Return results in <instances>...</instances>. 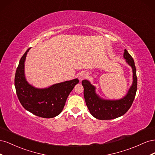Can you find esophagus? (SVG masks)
Wrapping results in <instances>:
<instances>
[{
    "mask_svg": "<svg viewBox=\"0 0 155 155\" xmlns=\"http://www.w3.org/2000/svg\"><path fill=\"white\" fill-rule=\"evenodd\" d=\"M87 77V74L85 72H81V73H80V74H79V81H81L83 79H85Z\"/></svg>",
    "mask_w": 155,
    "mask_h": 155,
    "instance_id": "esophagus-1",
    "label": "esophagus"
}]
</instances>
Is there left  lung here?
<instances>
[{
    "instance_id": "8db88e82",
    "label": "left lung",
    "mask_w": 155,
    "mask_h": 155,
    "mask_svg": "<svg viewBox=\"0 0 155 155\" xmlns=\"http://www.w3.org/2000/svg\"><path fill=\"white\" fill-rule=\"evenodd\" d=\"M124 58L133 70V83L128 92L120 100H109L101 98L96 92V87L85 79L82 81L84 88V97L91 114L98 120H112L125 114L133 104L137 91V70L134 60L125 49Z\"/></svg>"
}]
</instances>
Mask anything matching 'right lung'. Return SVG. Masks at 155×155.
<instances>
[{
	"label": "right lung",
	"instance_id": "add662e5",
	"mask_svg": "<svg viewBox=\"0 0 155 155\" xmlns=\"http://www.w3.org/2000/svg\"><path fill=\"white\" fill-rule=\"evenodd\" d=\"M28 49L21 58L15 76L16 93L20 103L26 110L35 116L51 118L62 112L69 94L79 83L78 79L56 83L48 88H35L26 81L25 63Z\"/></svg>",
	"mask_w": 155,
	"mask_h": 155
}]
</instances>
